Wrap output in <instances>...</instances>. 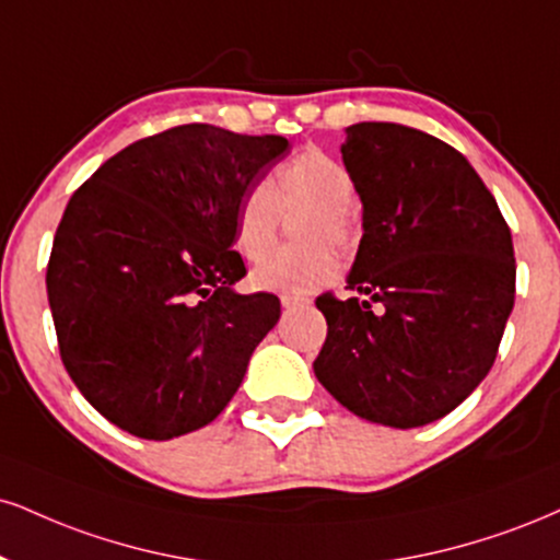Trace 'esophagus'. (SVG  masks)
I'll list each match as a JSON object with an SVG mask.
<instances>
[{
  "instance_id": "1",
  "label": "esophagus",
  "mask_w": 560,
  "mask_h": 560,
  "mask_svg": "<svg viewBox=\"0 0 560 560\" xmlns=\"http://www.w3.org/2000/svg\"><path fill=\"white\" fill-rule=\"evenodd\" d=\"M310 300L305 298H294V294H281V307L284 310H298V307H307Z\"/></svg>"
}]
</instances>
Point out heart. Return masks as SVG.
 <instances>
[{
	"instance_id": "1",
	"label": "heart",
	"mask_w": 560,
	"mask_h": 560,
	"mask_svg": "<svg viewBox=\"0 0 560 560\" xmlns=\"http://www.w3.org/2000/svg\"><path fill=\"white\" fill-rule=\"evenodd\" d=\"M352 195V174L320 148H305L276 166L268 185H255L242 195L234 213V247L250 262L269 255L253 271V284L302 298L334 281L341 262L331 245L347 247L354 237V221L349 213ZM298 210L311 213L301 225V241L308 247L271 256L280 213Z\"/></svg>"
}]
</instances>
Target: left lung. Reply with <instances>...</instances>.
<instances>
[{
  "label": "left lung",
  "mask_w": 560,
  "mask_h": 560,
  "mask_svg": "<svg viewBox=\"0 0 560 560\" xmlns=\"http://www.w3.org/2000/svg\"><path fill=\"white\" fill-rule=\"evenodd\" d=\"M341 159L365 234L354 298L315 300L328 323L315 378L362 420L428 425L493 368L516 294L509 224L469 161L415 127H347Z\"/></svg>",
  "instance_id": "1"
}]
</instances>
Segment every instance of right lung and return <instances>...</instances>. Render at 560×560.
Here are the masks:
<instances>
[{
  "mask_svg": "<svg viewBox=\"0 0 560 560\" xmlns=\"http://www.w3.org/2000/svg\"><path fill=\"white\" fill-rule=\"evenodd\" d=\"M287 148L281 135L179 125L104 161L70 198L46 292L67 373L117 428L170 441L237 394L281 305L234 292L247 273L234 213Z\"/></svg>",
  "mask_w": 560,
  "mask_h": 560,
  "instance_id": "add662e5",
  "label": "right lung"
}]
</instances>
